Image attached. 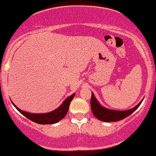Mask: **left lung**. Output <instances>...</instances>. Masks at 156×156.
<instances>
[{
  "label": "left lung",
  "mask_w": 156,
  "mask_h": 156,
  "mask_svg": "<svg viewBox=\"0 0 156 156\" xmlns=\"http://www.w3.org/2000/svg\"><path fill=\"white\" fill-rule=\"evenodd\" d=\"M141 103H142V101L134 108L127 110V111H115V110L108 109V108L103 107L96 100L94 94L93 93L91 94L90 107L93 114L97 119L105 122H117V121H120L125 119L127 116L131 115L136 108L139 107Z\"/></svg>",
  "instance_id": "8db88e82"
}]
</instances>
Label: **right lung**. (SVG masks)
<instances>
[{
  "label": "right lung",
  "mask_w": 156,
  "mask_h": 156,
  "mask_svg": "<svg viewBox=\"0 0 156 156\" xmlns=\"http://www.w3.org/2000/svg\"><path fill=\"white\" fill-rule=\"evenodd\" d=\"M75 95V94H74L68 97L62 103V104L59 108L55 109L54 111L50 112L48 113H44V114H33V113L26 112L22 111L21 109L17 108L13 103H12L20 112H21L23 115L26 116L29 120L32 121L35 123L40 124V125H50V124H55L56 122H59L66 115L67 112L69 111V105H70L71 101L74 98Z\"/></svg>",
  "instance_id": "right-lung-1"
}]
</instances>
